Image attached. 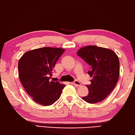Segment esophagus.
Masks as SVG:
<instances>
[{
  "instance_id": "obj_1",
  "label": "esophagus",
  "mask_w": 135,
  "mask_h": 135,
  "mask_svg": "<svg viewBox=\"0 0 135 135\" xmlns=\"http://www.w3.org/2000/svg\"><path fill=\"white\" fill-rule=\"evenodd\" d=\"M73 84L76 86V87H79V86H81V84L78 80H75V81H74V82H73Z\"/></svg>"
}]
</instances>
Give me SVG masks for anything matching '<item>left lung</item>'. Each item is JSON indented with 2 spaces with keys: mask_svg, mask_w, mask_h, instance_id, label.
Returning a JSON list of instances; mask_svg holds the SVG:
<instances>
[{
  "mask_svg": "<svg viewBox=\"0 0 135 135\" xmlns=\"http://www.w3.org/2000/svg\"><path fill=\"white\" fill-rule=\"evenodd\" d=\"M77 55L90 66L88 74L93 78L91 84L87 85L88 95L82 99L89 103L100 102L111 93L118 80V57L112 50L93 45L81 48Z\"/></svg>",
  "mask_w": 135,
  "mask_h": 135,
  "instance_id": "obj_1",
  "label": "left lung"
}]
</instances>
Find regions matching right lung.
Returning a JSON list of instances; mask_svg holds the SVG:
<instances>
[{
    "label": "right lung",
    "mask_w": 135,
    "mask_h": 135,
    "mask_svg": "<svg viewBox=\"0 0 135 135\" xmlns=\"http://www.w3.org/2000/svg\"><path fill=\"white\" fill-rule=\"evenodd\" d=\"M65 50L44 47L26 52L18 62L22 85L35 102L49 106L59 100L65 85L51 81L53 68Z\"/></svg>",
    "instance_id": "1"
}]
</instances>
